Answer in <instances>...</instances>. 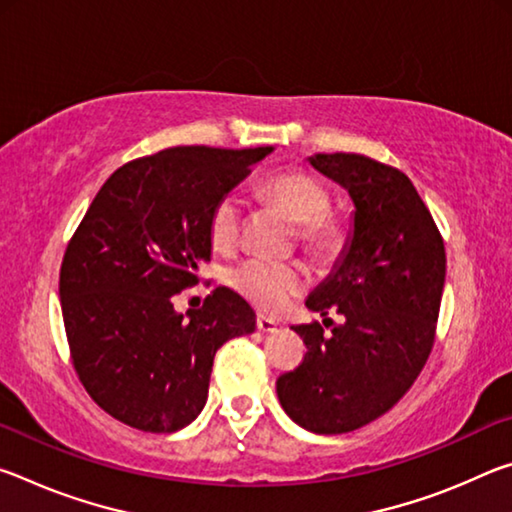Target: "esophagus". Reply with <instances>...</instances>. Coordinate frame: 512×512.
<instances>
[{
  "label": "esophagus",
  "mask_w": 512,
  "mask_h": 512,
  "mask_svg": "<svg viewBox=\"0 0 512 512\" xmlns=\"http://www.w3.org/2000/svg\"><path fill=\"white\" fill-rule=\"evenodd\" d=\"M257 329L264 334H273V332H277V323L268 316H257Z\"/></svg>",
  "instance_id": "1"
}]
</instances>
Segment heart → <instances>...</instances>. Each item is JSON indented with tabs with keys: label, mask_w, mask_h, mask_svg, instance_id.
<instances>
[{
	"label": "heart",
	"mask_w": 512,
	"mask_h": 512,
	"mask_svg": "<svg viewBox=\"0 0 512 512\" xmlns=\"http://www.w3.org/2000/svg\"><path fill=\"white\" fill-rule=\"evenodd\" d=\"M262 194L280 205L298 223L302 248L316 259H332L345 244L343 225L329 216L327 189L307 173H275L262 183ZM210 241L216 250H232L241 232V201L235 194H225L214 203L207 221ZM228 287L259 309L275 311L287 305L289 298L307 287V273L298 264L268 262L262 257L241 259L225 271Z\"/></svg>",
	"instance_id": "obj_1"
}]
</instances>
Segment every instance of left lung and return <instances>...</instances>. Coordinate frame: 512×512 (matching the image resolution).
Listing matches in <instances>:
<instances>
[{"instance_id":"1","label":"left lung","mask_w":512,"mask_h":512,"mask_svg":"<svg viewBox=\"0 0 512 512\" xmlns=\"http://www.w3.org/2000/svg\"><path fill=\"white\" fill-rule=\"evenodd\" d=\"M316 171L354 205L339 259L305 305L343 323L293 325L307 345L300 366L277 379L289 418L314 433H348L391 411L418 379L436 334L445 244L409 176L357 153H316Z\"/></svg>"}]
</instances>
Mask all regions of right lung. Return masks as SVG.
<instances>
[{
	"label": "right lung",
	"instance_id": "obj_1",
	"mask_svg": "<svg viewBox=\"0 0 512 512\" xmlns=\"http://www.w3.org/2000/svg\"><path fill=\"white\" fill-rule=\"evenodd\" d=\"M273 146H176L119 167L85 212L60 266V307L74 368L90 397L128 427L171 433L203 411L214 354L255 332L228 287L201 309L171 298L210 262L207 221Z\"/></svg>",
	"mask_w": 512,
	"mask_h": 512
}]
</instances>
